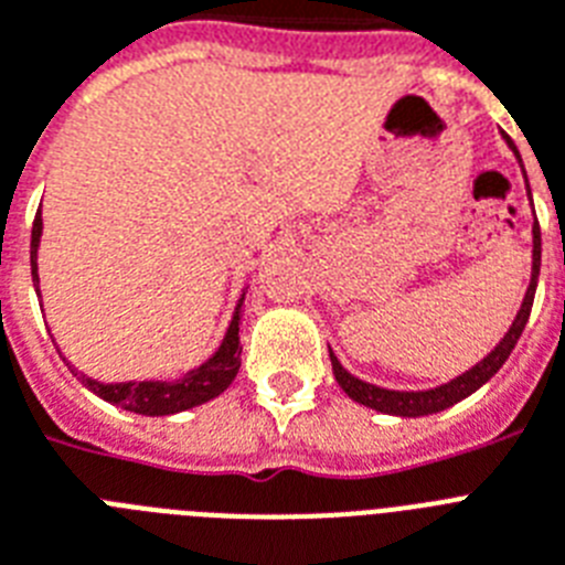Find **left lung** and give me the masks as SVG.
I'll use <instances>...</instances> for the list:
<instances>
[{
	"instance_id": "8db88e82",
	"label": "left lung",
	"mask_w": 565,
	"mask_h": 565,
	"mask_svg": "<svg viewBox=\"0 0 565 565\" xmlns=\"http://www.w3.org/2000/svg\"><path fill=\"white\" fill-rule=\"evenodd\" d=\"M505 143L514 149V156L520 158L516 152L514 141L505 138ZM520 167H523V158H520ZM525 172V170H523ZM529 184V181H525ZM531 195V190H529ZM531 236H534V248H531V282L525 288V297L520 302V311L516 317L511 320L508 326V332L502 334V340L497 347L477 363V366H470L468 372H461L456 375L454 381H447L441 386H433V390H416V393H407V390H386V386H375L370 381H361L355 377L349 370H343V363L338 361L332 349H329V358H332V372H334V381L340 384V390L349 395L352 401L363 404V407L377 409V413H386V416H401V418H418V416H433V413H441V409L454 407L459 404L461 398H468L473 395L482 384H488L497 372H500L502 363L508 361V355L514 352L516 340L523 334L525 323H529V315H531V306H534V291H537V277H540V225L534 222L531 227Z\"/></svg>"
}]
</instances>
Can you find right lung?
<instances>
[{
	"instance_id": "right-lung-1",
	"label": "right lung",
	"mask_w": 565,
	"mask_h": 565,
	"mask_svg": "<svg viewBox=\"0 0 565 565\" xmlns=\"http://www.w3.org/2000/svg\"><path fill=\"white\" fill-rule=\"evenodd\" d=\"M40 236H42V207L36 210L34 227H31V277H34V288L40 294V271H36V250H40ZM42 297V294H40ZM242 302H245V288L239 294V302L233 309L231 323H227V332L218 343V349L202 366L184 372L175 381H120V384H104V381H95V377L83 375L68 363V370L81 377L83 386L92 390L97 398L109 401L115 407L129 409V413H138V416H172V413H184V409H193L204 401L216 398L233 384V377L239 372L242 361V347H239V323H242ZM42 306V302H40Z\"/></svg>"
}]
</instances>
